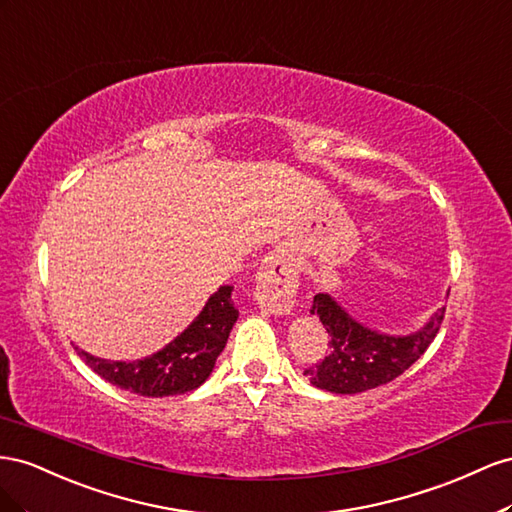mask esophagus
<instances>
[{
    "label": "esophagus",
    "mask_w": 512,
    "mask_h": 512,
    "mask_svg": "<svg viewBox=\"0 0 512 512\" xmlns=\"http://www.w3.org/2000/svg\"><path fill=\"white\" fill-rule=\"evenodd\" d=\"M298 270L289 253L276 248L268 253L257 272L255 300L261 309L272 315H287L296 304Z\"/></svg>",
    "instance_id": "esophagus-1"
}]
</instances>
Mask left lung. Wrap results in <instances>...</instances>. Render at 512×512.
Listing matches in <instances>:
<instances>
[{"instance_id": "8db88e82", "label": "left lung", "mask_w": 512, "mask_h": 512, "mask_svg": "<svg viewBox=\"0 0 512 512\" xmlns=\"http://www.w3.org/2000/svg\"><path fill=\"white\" fill-rule=\"evenodd\" d=\"M446 306L437 309L422 328L410 334H382L362 326L330 294L313 298L317 315L328 332V354L304 369L315 388L334 394H356L392 382L427 352L442 326Z\"/></svg>"}]
</instances>
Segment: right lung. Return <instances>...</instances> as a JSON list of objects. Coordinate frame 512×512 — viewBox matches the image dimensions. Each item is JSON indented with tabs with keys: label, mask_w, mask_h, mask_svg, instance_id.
I'll use <instances>...</instances> for the list:
<instances>
[{
	"label": "right lung",
	"mask_w": 512,
	"mask_h": 512,
	"mask_svg": "<svg viewBox=\"0 0 512 512\" xmlns=\"http://www.w3.org/2000/svg\"><path fill=\"white\" fill-rule=\"evenodd\" d=\"M231 285L218 287L182 334L160 352L141 360H107L75 347L87 367L109 384L141 397H173L199 388L210 377L229 332L238 321Z\"/></svg>",
	"instance_id": "1"
}]
</instances>
